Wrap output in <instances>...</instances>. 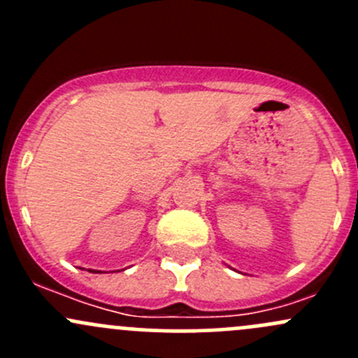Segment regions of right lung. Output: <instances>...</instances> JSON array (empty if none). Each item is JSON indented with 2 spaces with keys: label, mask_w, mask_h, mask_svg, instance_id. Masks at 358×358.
<instances>
[{
  "label": "right lung",
  "mask_w": 358,
  "mask_h": 358,
  "mask_svg": "<svg viewBox=\"0 0 358 358\" xmlns=\"http://www.w3.org/2000/svg\"><path fill=\"white\" fill-rule=\"evenodd\" d=\"M92 272H93V270H92Z\"/></svg>",
  "instance_id": "1"
}]
</instances>
